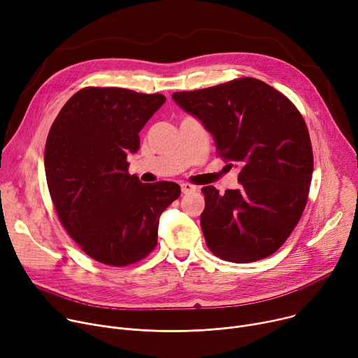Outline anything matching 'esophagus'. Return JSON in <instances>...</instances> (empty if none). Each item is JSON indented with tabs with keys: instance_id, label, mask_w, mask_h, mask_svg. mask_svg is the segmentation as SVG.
<instances>
[{
	"instance_id": "34e87169",
	"label": "esophagus",
	"mask_w": 358,
	"mask_h": 358,
	"mask_svg": "<svg viewBox=\"0 0 358 358\" xmlns=\"http://www.w3.org/2000/svg\"><path fill=\"white\" fill-rule=\"evenodd\" d=\"M180 189H182V194L187 195V194H192V192H196L198 187L194 186V185H190V183H182Z\"/></svg>"
}]
</instances>
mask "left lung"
Listing matches in <instances>:
<instances>
[{
    "label": "left lung",
    "instance_id": "obj_1",
    "mask_svg": "<svg viewBox=\"0 0 358 358\" xmlns=\"http://www.w3.org/2000/svg\"><path fill=\"white\" fill-rule=\"evenodd\" d=\"M213 136L217 155L241 168L239 189L202 187L201 227L221 259L246 264L277 251L296 227L313 178L307 124L278 90L252 77L173 93Z\"/></svg>",
    "mask_w": 358,
    "mask_h": 358
}]
</instances>
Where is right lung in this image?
Returning a JSON list of instances; mask_svg holds the SVG:
<instances>
[{"instance_id": "right-lung-1", "label": "right lung", "mask_w": 358, "mask_h": 358, "mask_svg": "<svg viewBox=\"0 0 358 358\" xmlns=\"http://www.w3.org/2000/svg\"><path fill=\"white\" fill-rule=\"evenodd\" d=\"M166 97L119 87L78 90L54 120L44 150L45 178L59 219L93 259L126 266L157 243L162 212L180 195L173 182L142 183L127 155Z\"/></svg>"}]
</instances>
